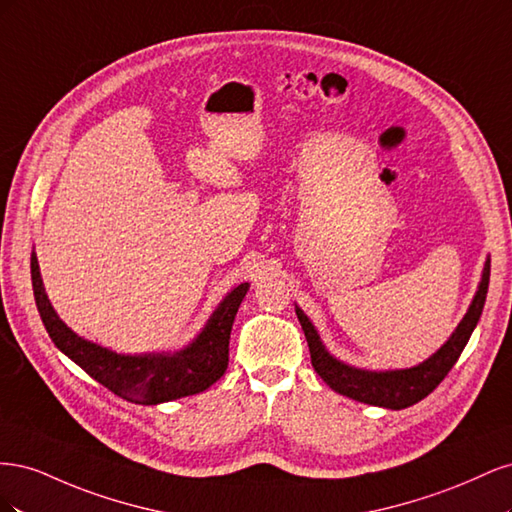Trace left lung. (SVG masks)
<instances>
[{"mask_svg": "<svg viewBox=\"0 0 512 512\" xmlns=\"http://www.w3.org/2000/svg\"><path fill=\"white\" fill-rule=\"evenodd\" d=\"M489 271H491V262L487 258L483 277H480V284L472 299V305L468 309V314L463 316V320L457 324L455 333L448 337V342L436 354H431L427 361L418 363L410 369L369 371V369L346 365L344 361L335 359V356L329 354V350L320 342V335L314 329L312 320L303 314L301 307H297V318L303 327L316 374L327 382L335 393L361 401V404L391 408V410H401V408L418 404V401L425 399L446 378L448 371L453 369V365L461 356L463 348H466L476 322L480 314H483L487 288H489Z\"/></svg>", "mask_w": 512, "mask_h": 512, "instance_id": "1", "label": "left lung"}]
</instances>
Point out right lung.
<instances>
[{"label":"right lung","mask_w":512,"mask_h":512,"mask_svg":"<svg viewBox=\"0 0 512 512\" xmlns=\"http://www.w3.org/2000/svg\"><path fill=\"white\" fill-rule=\"evenodd\" d=\"M32 284L40 318L53 344L108 391L141 406L203 393L224 376L232 322L250 290L247 282L232 288L207 320L205 329L179 352L117 354L79 337L55 314L42 286L36 254H32Z\"/></svg>","instance_id":"right-lung-1"}]
</instances>
